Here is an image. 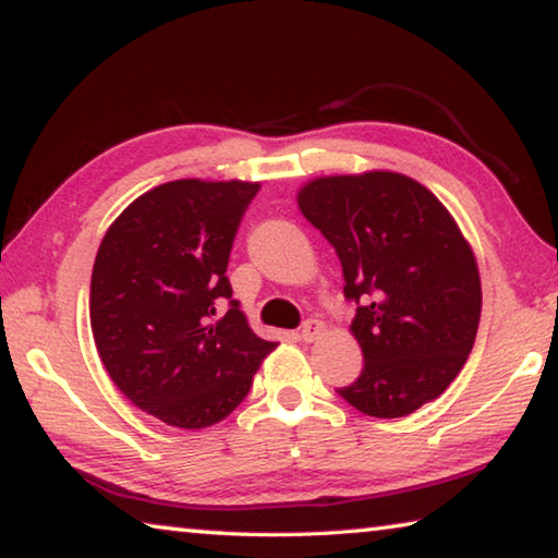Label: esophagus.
Listing matches in <instances>:
<instances>
[{"mask_svg": "<svg viewBox=\"0 0 558 558\" xmlns=\"http://www.w3.org/2000/svg\"><path fill=\"white\" fill-rule=\"evenodd\" d=\"M319 335H323V323H319V319H307V323L300 327L302 342H315Z\"/></svg>", "mask_w": 558, "mask_h": 558, "instance_id": "1", "label": "esophagus"}]
</instances>
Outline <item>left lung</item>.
<instances>
[{"mask_svg":"<svg viewBox=\"0 0 558 558\" xmlns=\"http://www.w3.org/2000/svg\"><path fill=\"white\" fill-rule=\"evenodd\" d=\"M298 204L332 243L356 302L364 369L337 393L374 418L438 399L468 362L483 310L477 263L450 211L396 172L319 177Z\"/></svg>","mask_w":558,"mask_h":558,"instance_id":"1","label":"left lung"}]
</instances>
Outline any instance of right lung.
Instances as JSON below:
<instances>
[{"instance_id":"add662e5","label":"right lung","mask_w":558,"mask_h":558,"mask_svg":"<svg viewBox=\"0 0 558 558\" xmlns=\"http://www.w3.org/2000/svg\"><path fill=\"white\" fill-rule=\"evenodd\" d=\"M256 182L177 179L137 196L102 239L90 329L110 379L174 428L223 421L276 342L248 327L226 278Z\"/></svg>"}]
</instances>
